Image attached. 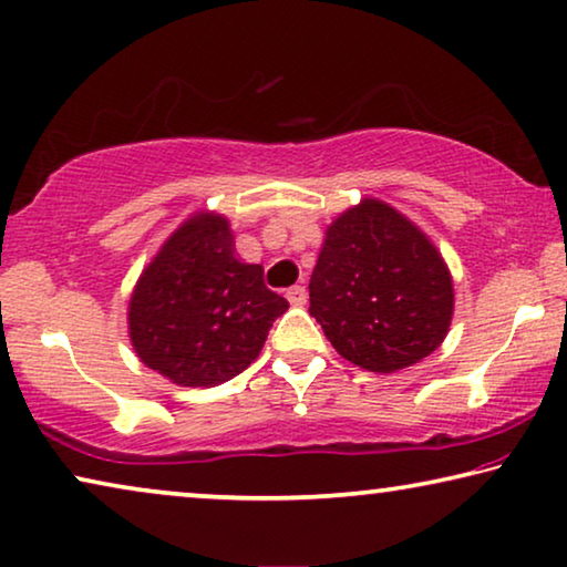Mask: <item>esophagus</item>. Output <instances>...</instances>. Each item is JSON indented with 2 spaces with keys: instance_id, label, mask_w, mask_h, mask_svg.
Returning a JSON list of instances; mask_svg holds the SVG:
<instances>
[{
  "instance_id": "34e87169",
  "label": "esophagus",
  "mask_w": 567,
  "mask_h": 567,
  "mask_svg": "<svg viewBox=\"0 0 567 567\" xmlns=\"http://www.w3.org/2000/svg\"><path fill=\"white\" fill-rule=\"evenodd\" d=\"M287 300H290V306L302 308V306H306V300H308V290L302 285H295V287H290V290H287Z\"/></svg>"
}]
</instances>
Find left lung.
Returning <instances> with one entry per match:
<instances>
[{
	"label": "left lung",
	"mask_w": 567,
	"mask_h": 567,
	"mask_svg": "<svg viewBox=\"0 0 567 567\" xmlns=\"http://www.w3.org/2000/svg\"><path fill=\"white\" fill-rule=\"evenodd\" d=\"M453 277L415 221L361 198L328 224L310 275V316L346 361L377 374L441 349L453 320Z\"/></svg>",
	"instance_id": "8db88e82"
}]
</instances>
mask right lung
<instances>
[{
    "instance_id": "1",
    "label": "right lung",
    "mask_w": 567,
    "mask_h": 567,
    "mask_svg": "<svg viewBox=\"0 0 567 567\" xmlns=\"http://www.w3.org/2000/svg\"><path fill=\"white\" fill-rule=\"evenodd\" d=\"M290 308L265 269L236 255L229 218L198 208L142 269L126 306L137 359L175 386H216L261 353Z\"/></svg>"
}]
</instances>
